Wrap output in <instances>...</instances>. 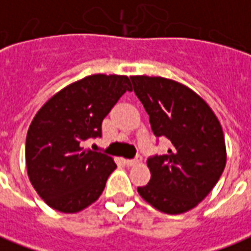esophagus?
Instances as JSON below:
<instances>
[{
	"label": "esophagus",
	"mask_w": 251,
	"mask_h": 251,
	"mask_svg": "<svg viewBox=\"0 0 251 251\" xmlns=\"http://www.w3.org/2000/svg\"><path fill=\"white\" fill-rule=\"evenodd\" d=\"M141 161V157H136V158H131V160H124V163L127 165V167H133V165H136Z\"/></svg>",
	"instance_id": "34e87169"
}]
</instances>
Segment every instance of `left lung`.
Returning a JSON list of instances; mask_svg holds the SVG:
<instances>
[{
    "label": "left lung",
    "mask_w": 251,
    "mask_h": 251,
    "mask_svg": "<svg viewBox=\"0 0 251 251\" xmlns=\"http://www.w3.org/2000/svg\"><path fill=\"white\" fill-rule=\"evenodd\" d=\"M130 79L154 136L172 144L165 154L148 158L151 181L137 191L161 212H187L210 194L226 167L221 122L204 99L181 83L147 75Z\"/></svg>",
    "instance_id": "obj_1"
}]
</instances>
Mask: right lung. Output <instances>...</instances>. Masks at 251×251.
<instances>
[{"label":"right lung","instance_id":"obj_1","mask_svg":"<svg viewBox=\"0 0 251 251\" xmlns=\"http://www.w3.org/2000/svg\"><path fill=\"white\" fill-rule=\"evenodd\" d=\"M131 90L125 75L95 74L68 84L37 111L26 134V171L51 208L75 214L103 192L117 165L110 156L83 145L100 137L103 118Z\"/></svg>","mask_w":251,"mask_h":251}]
</instances>
